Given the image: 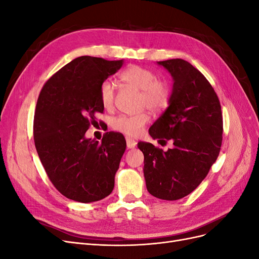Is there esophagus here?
Wrapping results in <instances>:
<instances>
[{
	"label": "esophagus",
	"mask_w": 259,
	"mask_h": 259,
	"mask_svg": "<svg viewBox=\"0 0 259 259\" xmlns=\"http://www.w3.org/2000/svg\"><path fill=\"white\" fill-rule=\"evenodd\" d=\"M125 139H126V146H127L128 149L135 148V146H136V140H134V139L131 138V137H126Z\"/></svg>",
	"instance_id": "34e87169"
}]
</instances>
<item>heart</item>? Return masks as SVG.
Returning <instances> with one entry per match:
<instances>
[{"label":"heart","mask_w":259,"mask_h":259,"mask_svg":"<svg viewBox=\"0 0 259 259\" xmlns=\"http://www.w3.org/2000/svg\"><path fill=\"white\" fill-rule=\"evenodd\" d=\"M120 81L131 88L139 91V105L147 107L153 112H161L170 100L171 90L166 81L156 80V74L150 69L133 65L127 67L120 74ZM99 99L107 110L114 104V90L110 82L105 81L99 88ZM150 121L146 112L137 114H120L113 117L111 127L127 136H137Z\"/></svg>","instance_id":"heart-1"}]
</instances>
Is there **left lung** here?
<instances>
[{
	"label": "left lung",
	"instance_id": "8db88e82",
	"mask_svg": "<svg viewBox=\"0 0 259 259\" xmlns=\"http://www.w3.org/2000/svg\"><path fill=\"white\" fill-rule=\"evenodd\" d=\"M173 77L168 107L149 128L153 139L173 148L167 151L138 143L145 156L144 176L153 197L179 200L197 188L218 158L223 142L219 99L206 77L184 59L158 61Z\"/></svg>",
	"mask_w": 259,
	"mask_h": 259
}]
</instances>
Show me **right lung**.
Segmentation results:
<instances>
[{
  "instance_id": "add662e5",
  "label": "right lung",
  "mask_w": 259,
  "mask_h": 259,
  "mask_svg": "<svg viewBox=\"0 0 259 259\" xmlns=\"http://www.w3.org/2000/svg\"><path fill=\"white\" fill-rule=\"evenodd\" d=\"M123 66L122 60L81 56L46 82L38 96L33 137L42 165L66 198L91 203L108 197L126 148L120 133L97 142L85 133L104 112L99 88Z\"/></svg>"
}]
</instances>
